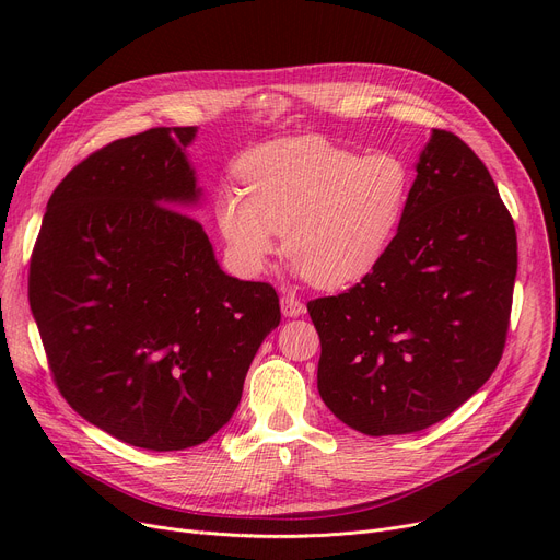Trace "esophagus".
I'll return each instance as SVG.
<instances>
[{
  "label": "esophagus",
  "instance_id": "esophagus-1",
  "mask_svg": "<svg viewBox=\"0 0 560 560\" xmlns=\"http://www.w3.org/2000/svg\"><path fill=\"white\" fill-rule=\"evenodd\" d=\"M304 311H306L304 304L295 295H283L281 298V313L285 317H300Z\"/></svg>",
  "mask_w": 560,
  "mask_h": 560
}]
</instances>
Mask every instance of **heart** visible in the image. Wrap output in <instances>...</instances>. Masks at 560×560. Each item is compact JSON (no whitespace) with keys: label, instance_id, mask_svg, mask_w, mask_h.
I'll use <instances>...</instances> for the list:
<instances>
[{"label":"heart","instance_id":"b5f03b06","mask_svg":"<svg viewBox=\"0 0 560 560\" xmlns=\"http://www.w3.org/2000/svg\"><path fill=\"white\" fill-rule=\"evenodd\" d=\"M245 190L224 188L215 218L243 275H260L279 249L317 288L370 275L390 249L413 192V167L390 150L361 154L327 138L260 144L241 161Z\"/></svg>","mask_w":560,"mask_h":560}]
</instances>
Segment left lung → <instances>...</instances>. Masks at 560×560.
Here are the masks:
<instances>
[{
    "label": "left lung",
    "instance_id": "8db88e82",
    "mask_svg": "<svg viewBox=\"0 0 560 560\" xmlns=\"http://www.w3.org/2000/svg\"><path fill=\"white\" fill-rule=\"evenodd\" d=\"M413 192L376 268L308 302L317 390L365 435L422 431L472 397L502 359L517 272L515 224L488 167L433 129Z\"/></svg>",
    "mask_w": 560,
    "mask_h": 560
}]
</instances>
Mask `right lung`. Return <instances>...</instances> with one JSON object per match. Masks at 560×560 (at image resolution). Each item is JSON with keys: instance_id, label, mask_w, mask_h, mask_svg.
Returning <instances> with one entry per match:
<instances>
[{"instance_id": "1", "label": "right lung", "mask_w": 560, "mask_h": 560, "mask_svg": "<svg viewBox=\"0 0 560 560\" xmlns=\"http://www.w3.org/2000/svg\"><path fill=\"white\" fill-rule=\"evenodd\" d=\"M195 138L197 127H159L79 163L47 201L28 272L58 390L152 452L201 445L231 420L281 322L275 288L226 275L186 215L203 195Z\"/></svg>"}]
</instances>
